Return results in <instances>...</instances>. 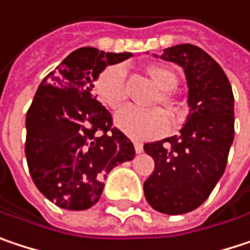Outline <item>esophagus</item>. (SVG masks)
<instances>
[{
	"mask_svg": "<svg viewBox=\"0 0 250 250\" xmlns=\"http://www.w3.org/2000/svg\"><path fill=\"white\" fill-rule=\"evenodd\" d=\"M134 146H135V151H137V154H141V152L144 151V145H142L141 142H135V144H134Z\"/></svg>",
	"mask_w": 250,
	"mask_h": 250,
	"instance_id": "1",
	"label": "esophagus"
}]
</instances>
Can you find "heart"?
I'll list each match as a JSON object with an SVG mask.
<instances>
[{
	"label": "heart",
	"mask_w": 250,
	"mask_h": 250,
	"mask_svg": "<svg viewBox=\"0 0 250 250\" xmlns=\"http://www.w3.org/2000/svg\"><path fill=\"white\" fill-rule=\"evenodd\" d=\"M151 79L164 92L161 102L172 112H178V102L168 93L177 84V75L164 66H152L148 69ZM126 70L124 64H112L104 69L95 80V93L99 101L110 109H118L126 99L125 87ZM116 126L134 140H148L164 135L171 128V121L163 109H144L128 105L115 115Z\"/></svg>",
	"instance_id": "1"
}]
</instances>
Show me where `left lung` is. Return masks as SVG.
Returning a JSON list of instances; mask_svg holds the SVG:
<instances>
[{"label": "left lung", "instance_id": "left-lung-1", "mask_svg": "<svg viewBox=\"0 0 250 250\" xmlns=\"http://www.w3.org/2000/svg\"><path fill=\"white\" fill-rule=\"evenodd\" d=\"M160 57L184 69L190 113L180 135L144 145L155 163L144 194L154 210L183 214L202 206L225 172L234 137L233 92L223 69L200 47H168Z\"/></svg>", "mask_w": 250, "mask_h": 250}]
</instances>
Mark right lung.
<instances>
[{
    "mask_svg": "<svg viewBox=\"0 0 250 250\" xmlns=\"http://www.w3.org/2000/svg\"><path fill=\"white\" fill-rule=\"evenodd\" d=\"M131 53L82 47L40 83L25 116V157L36 187L67 210H86L102 194L109 171L135 155L96 96L93 82Z\"/></svg>",
    "mask_w": 250,
    "mask_h": 250,
    "instance_id": "right-lung-1",
    "label": "right lung"
}]
</instances>
